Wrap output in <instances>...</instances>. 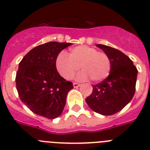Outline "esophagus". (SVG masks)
<instances>
[{
	"label": "esophagus",
	"mask_w": 150,
	"mask_h": 150,
	"mask_svg": "<svg viewBox=\"0 0 150 150\" xmlns=\"http://www.w3.org/2000/svg\"><path fill=\"white\" fill-rule=\"evenodd\" d=\"M80 85H81V84H79V83H76V82L73 83V87L75 88H78L79 87H80Z\"/></svg>",
	"instance_id": "34e87169"
}]
</instances>
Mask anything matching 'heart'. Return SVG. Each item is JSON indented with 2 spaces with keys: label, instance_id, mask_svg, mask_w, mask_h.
I'll list each match as a JSON object with an SVG mask.
<instances>
[{
  "label": "heart",
  "instance_id": "obj_1",
  "mask_svg": "<svg viewBox=\"0 0 150 150\" xmlns=\"http://www.w3.org/2000/svg\"><path fill=\"white\" fill-rule=\"evenodd\" d=\"M81 66L83 71L79 79L88 78L95 82L106 79L112 69L111 59L105 52L98 51L94 47L79 46L72 48L69 53H59L56 60V67L61 76L69 80L78 72Z\"/></svg>",
  "mask_w": 150,
  "mask_h": 150
}]
</instances>
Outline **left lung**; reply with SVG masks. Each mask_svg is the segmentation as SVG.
<instances>
[{
  "mask_svg": "<svg viewBox=\"0 0 150 150\" xmlns=\"http://www.w3.org/2000/svg\"><path fill=\"white\" fill-rule=\"evenodd\" d=\"M97 47L109 56L112 69L106 79L93 85V92L86 98V103L95 112L111 115L132 100L138 71L132 60L122 51L103 44Z\"/></svg>",
  "mask_w": 150,
  "mask_h": 150,
  "instance_id": "8db88e82",
  "label": "left lung"
}]
</instances>
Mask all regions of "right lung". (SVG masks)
<instances>
[{
    "label": "right lung",
    "instance_id": "1",
    "mask_svg": "<svg viewBox=\"0 0 150 150\" xmlns=\"http://www.w3.org/2000/svg\"><path fill=\"white\" fill-rule=\"evenodd\" d=\"M71 43L50 41L34 47L19 64L16 89L22 102L34 113L56 118L63 111L72 83L60 76L56 67L59 53Z\"/></svg>",
    "mask_w": 150,
    "mask_h": 150
}]
</instances>
